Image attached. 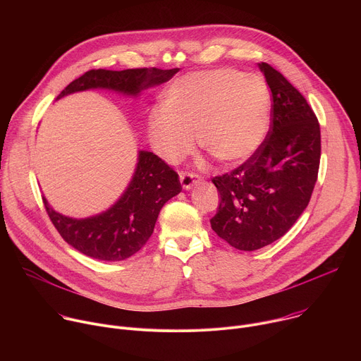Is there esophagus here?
<instances>
[{
	"instance_id": "1",
	"label": "esophagus",
	"mask_w": 361,
	"mask_h": 361,
	"mask_svg": "<svg viewBox=\"0 0 361 361\" xmlns=\"http://www.w3.org/2000/svg\"><path fill=\"white\" fill-rule=\"evenodd\" d=\"M198 176L191 174V173H181L180 174V183L184 190H190L192 185L198 184Z\"/></svg>"
}]
</instances>
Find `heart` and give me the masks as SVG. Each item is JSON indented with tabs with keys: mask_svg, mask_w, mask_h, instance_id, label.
Wrapping results in <instances>:
<instances>
[{
	"mask_svg": "<svg viewBox=\"0 0 361 361\" xmlns=\"http://www.w3.org/2000/svg\"><path fill=\"white\" fill-rule=\"evenodd\" d=\"M271 95L259 75L217 68L184 75L161 95L148 120L149 140L160 157L177 163L200 144L230 166L251 159L264 142Z\"/></svg>",
	"mask_w": 361,
	"mask_h": 361,
	"instance_id": "1",
	"label": "heart"
}]
</instances>
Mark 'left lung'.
<instances>
[{"mask_svg": "<svg viewBox=\"0 0 361 361\" xmlns=\"http://www.w3.org/2000/svg\"><path fill=\"white\" fill-rule=\"evenodd\" d=\"M273 95L271 131L251 159L213 178L220 192L212 228L231 247L263 248L305 210L317 181L320 126L305 98L281 73L259 64Z\"/></svg>", "mask_w": 361, "mask_h": 361, "instance_id": "left-lung-1", "label": "left lung"}]
</instances>
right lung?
Masks as SVG:
<instances>
[{"label": "right lung", "instance_id": "add662e5", "mask_svg": "<svg viewBox=\"0 0 361 361\" xmlns=\"http://www.w3.org/2000/svg\"><path fill=\"white\" fill-rule=\"evenodd\" d=\"M178 68L90 70L70 82L57 99L87 90H110L128 97L167 82ZM181 191L178 174L156 154L138 151L135 171L111 207L87 219L60 214L42 197L45 210L60 235L80 252L102 262L128 259L148 241L163 205Z\"/></svg>", "mask_w": 361, "mask_h": 361}]
</instances>
